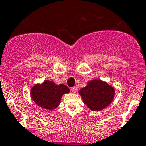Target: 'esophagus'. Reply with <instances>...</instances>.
Returning <instances> with one entry per match:
<instances>
[{"label":"esophagus","mask_w":146,"mask_h":146,"mask_svg":"<svg viewBox=\"0 0 146 146\" xmlns=\"http://www.w3.org/2000/svg\"><path fill=\"white\" fill-rule=\"evenodd\" d=\"M70 90H71V92L73 93H76V92H77V90H78V88L76 87H72L71 89H70Z\"/></svg>","instance_id":"1"}]
</instances>
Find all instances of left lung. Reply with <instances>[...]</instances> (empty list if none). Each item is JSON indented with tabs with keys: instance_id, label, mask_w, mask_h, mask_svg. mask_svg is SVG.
Listing matches in <instances>:
<instances>
[{
	"instance_id": "1",
	"label": "left lung",
	"mask_w": 146,
	"mask_h": 146,
	"mask_svg": "<svg viewBox=\"0 0 146 146\" xmlns=\"http://www.w3.org/2000/svg\"><path fill=\"white\" fill-rule=\"evenodd\" d=\"M78 93L87 108L92 111H100L111 104L115 90L105 81L94 79L87 82V85Z\"/></svg>"
}]
</instances>
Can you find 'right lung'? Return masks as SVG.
Wrapping results in <instances>:
<instances>
[{
    "mask_svg": "<svg viewBox=\"0 0 146 146\" xmlns=\"http://www.w3.org/2000/svg\"><path fill=\"white\" fill-rule=\"evenodd\" d=\"M69 92L70 90L65 85H58L53 81L45 80L42 83L33 85L31 89L30 95L37 106L52 110L59 106L63 95Z\"/></svg>",
    "mask_w": 146,
    "mask_h": 146,
    "instance_id": "obj_1",
    "label": "right lung"
}]
</instances>
